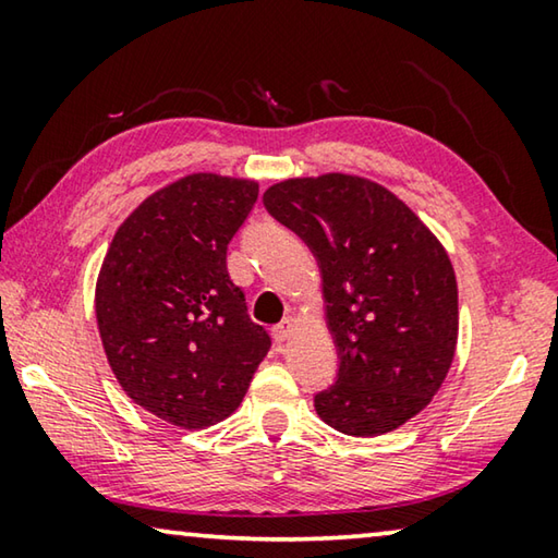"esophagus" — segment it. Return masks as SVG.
I'll use <instances>...</instances> for the list:
<instances>
[{
    "label": "esophagus",
    "instance_id": "1",
    "mask_svg": "<svg viewBox=\"0 0 558 558\" xmlns=\"http://www.w3.org/2000/svg\"><path fill=\"white\" fill-rule=\"evenodd\" d=\"M292 329H295V319L286 317L280 325L272 327V337H276V342H286V339L292 335Z\"/></svg>",
    "mask_w": 558,
    "mask_h": 558
}]
</instances>
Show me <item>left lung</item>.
<instances>
[{
	"label": "left lung",
	"mask_w": 558,
	"mask_h": 558,
	"mask_svg": "<svg viewBox=\"0 0 558 558\" xmlns=\"http://www.w3.org/2000/svg\"><path fill=\"white\" fill-rule=\"evenodd\" d=\"M317 258L335 337V384L315 393L327 426L372 438L430 403L458 342V286L426 223L389 189L349 174L288 179L263 194Z\"/></svg>",
	"instance_id": "obj_1"
}]
</instances>
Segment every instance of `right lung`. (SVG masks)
Here are the masks:
<instances>
[{
    "mask_svg": "<svg viewBox=\"0 0 558 558\" xmlns=\"http://www.w3.org/2000/svg\"><path fill=\"white\" fill-rule=\"evenodd\" d=\"M256 199L251 179L182 177L122 221L102 260L96 317L110 369L132 401L172 426L231 415L270 349L226 268Z\"/></svg>",
    "mask_w": 558,
    "mask_h": 558,
    "instance_id": "right-lung-1",
    "label": "right lung"
}]
</instances>
